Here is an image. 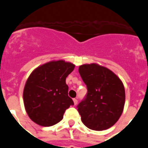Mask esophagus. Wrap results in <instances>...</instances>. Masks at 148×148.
<instances>
[{
	"instance_id": "esophagus-1",
	"label": "esophagus",
	"mask_w": 148,
	"mask_h": 148,
	"mask_svg": "<svg viewBox=\"0 0 148 148\" xmlns=\"http://www.w3.org/2000/svg\"><path fill=\"white\" fill-rule=\"evenodd\" d=\"M73 103H74L75 105H76V104H78V100H77L76 99H73Z\"/></svg>"
}]
</instances>
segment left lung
<instances>
[{
  "mask_svg": "<svg viewBox=\"0 0 148 148\" xmlns=\"http://www.w3.org/2000/svg\"><path fill=\"white\" fill-rule=\"evenodd\" d=\"M87 87L86 98L77 108L84 125L91 130H107L114 125L122 114L125 90L122 82L108 68L97 64L78 68Z\"/></svg>",
  "mask_w": 148,
  "mask_h": 148,
  "instance_id": "left-lung-1",
  "label": "left lung"
}]
</instances>
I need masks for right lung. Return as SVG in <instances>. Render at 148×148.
I'll list each match as a JSON object with an SVG mask.
<instances>
[{
  "label": "right lung",
  "instance_id": "right-lung-1",
  "mask_svg": "<svg viewBox=\"0 0 148 148\" xmlns=\"http://www.w3.org/2000/svg\"><path fill=\"white\" fill-rule=\"evenodd\" d=\"M75 65L64 60L52 61L32 72L23 92L24 107L30 119L43 127L61 121L65 110L73 105L68 96L66 78Z\"/></svg>",
  "mask_w": 148,
  "mask_h": 148
}]
</instances>
